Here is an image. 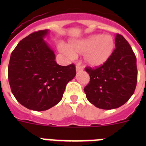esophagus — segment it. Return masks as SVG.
I'll return each mask as SVG.
<instances>
[{"mask_svg":"<svg viewBox=\"0 0 146 146\" xmlns=\"http://www.w3.org/2000/svg\"><path fill=\"white\" fill-rule=\"evenodd\" d=\"M81 70H82V67L77 64V65L76 66V71H77V72H79V71Z\"/></svg>","mask_w":146,"mask_h":146,"instance_id":"esophagus-1","label":"esophagus"}]
</instances>
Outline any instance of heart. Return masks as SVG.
Segmentation results:
<instances>
[{
    "label": "heart",
    "instance_id": "obj_1",
    "mask_svg": "<svg viewBox=\"0 0 146 146\" xmlns=\"http://www.w3.org/2000/svg\"><path fill=\"white\" fill-rule=\"evenodd\" d=\"M114 47L115 42L111 36L96 34L83 39L73 41L68 47L63 45L61 50L70 57L84 54L86 64L98 67L103 65L110 58Z\"/></svg>",
    "mask_w": 146,
    "mask_h": 146
}]
</instances>
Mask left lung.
<instances>
[{"label": "left lung", "mask_w": 146, "mask_h": 146, "mask_svg": "<svg viewBox=\"0 0 146 146\" xmlns=\"http://www.w3.org/2000/svg\"><path fill=\"white\" fill-rule=\"evenodd\" d=\"M115 49L99 67H86L90 82L85 87L86 98L98 108L111 110L122 106L132 96L137 86V59L128 42L117 33Z\"/></svg>", "instance_id": "8db88e82"}]
</instances>
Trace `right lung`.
Returning a JSON list of instances; mask_svg holds the SVG:
<instances>
[{"label":"right lung","instance_id":"right-lung-1","mask_svg":"<svg viewBox=\"0 0 146 146\" xmlns=\"http://www.w3.org/2000/svg\"><path fill=\"white\" fill-rule=\"evenodd\" d=\"M48 30L22 39L10 57L8 78L11 92L22 105L43 111L61 100L66 86L76 75L75 66H60L44 37Z\"/></svg>","mask_w":146,"mask_h":146}]
</instances>
